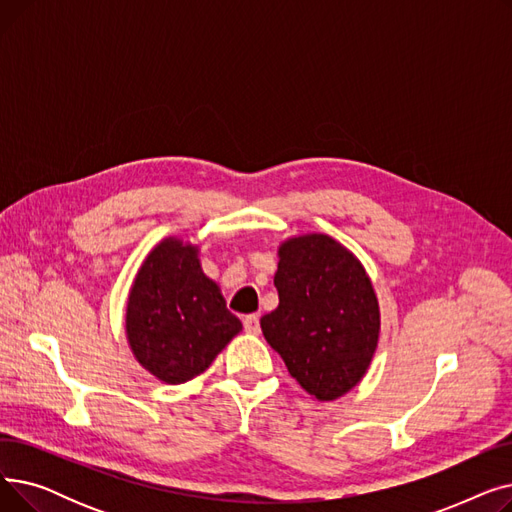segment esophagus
<instances>
[{"label":"esophagus","instance_id":"34e87169","mask_svg":"<svg viewBox=\"0 0 512 512\" xmlns=\"http://www.w3.org/2000/svg\"><path fill=\"white\" fill-rule=\"evenodd\" d=\"M242 324H245V330H247L249 334H259V332H261L259 315H247L245 319H242Z\"/></svg>","mask_w":512,"mask_h":512}]
</instances>
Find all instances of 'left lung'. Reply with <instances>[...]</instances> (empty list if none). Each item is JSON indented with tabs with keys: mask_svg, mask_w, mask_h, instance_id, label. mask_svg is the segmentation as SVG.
<instances>
[{
	"mask_svg": "<svg viewBox=\"0 0 512 512\" xmlns=\"http://www.w3.org/2000/svg\"><path fill=\"white\" fill-rule=\"evenodd\" d=\"M280 305L261 317L263 336L288 373L319 402L351 392L380 340V305L363 263L328 234L278 247Z\"/></svg>",
	"mask_w": 512,
	"mask_h": 512,
	"instance_id": "obj_1",
	"label": "left lung"
}]
</instances>
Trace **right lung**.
Masks as SVG:
<instances>
[{"mask_svg":"<svg viewBox=\"0 0 512 512\" xmlns=\"http://www.w3.org/2000/svg\"><path fill=\"white\" fill-rule=\"evenodd\" d=\"M242 330L220 286L201 270L199 247L168 236L149 251L126 305L130 351L164 384L201 375Z\"/></svg>","mask_w":512,"mask_h":512,"instance_id":"right-lung-1","label":"right lung"}]
</instances>
